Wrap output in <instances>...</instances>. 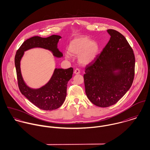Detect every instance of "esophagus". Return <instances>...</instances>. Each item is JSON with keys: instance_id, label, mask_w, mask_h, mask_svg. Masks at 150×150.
Here are the masks:
<instances>
[{"instance_id": "34e87169", "label": "esophagus", "mask_w": 150, "mask_h": 150, "mask_svg": "<svg viewBox=\"0 0 150 150\" xmlns=\"http://www.w3.org/2000/svg\"><path fill=\"white\" fill-rule=\"evenodd\" d=\"M74 73L76 74H79V73H80V69H79L76 68V69L74 70Z\"/></svg>"}]
</instances>
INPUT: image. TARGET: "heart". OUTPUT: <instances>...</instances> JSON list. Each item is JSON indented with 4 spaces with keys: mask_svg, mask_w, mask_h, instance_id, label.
I'll return each mask as SVG.
<instances>
[{
    "mask_svg": "<svg viewBox=\"0 0 150 150\" xmlns=\"http://www.w3.org/2000/svg\"><path fill=\"white\" fill-rule=\"evenodd\" d=\"M99 50V44L91 41L87 37L81 36L73 40L69 45L68 51L71 55H79V61L82 64L92 62L96 58ZM69 58V55H66Z\"/></svg>",
    "mask_w": 150,
    "mask_h": 150,
    "instance_id": "heart-1",
    "label": "heart"
}]
</instances>
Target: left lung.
I'll return each instance as SVG.
<instances>
[{"mask_svg": "<svg viewBox=\"0 0 150 150\" xmlns=\"http://www.w3.org/2000/svg\"><path fill=\"white\" fill-rule=\"evenodd\" d=\"M110 39L93 62L86 66V93L95 105L109 107L115 104L129 89L134 76L135 57L125 38L108 29ZM119 69L117 74L114 73Z\"/></svg>", "mask_w": 150, "mask_h": 150, "instance_id": "8db88e82", "label": "left lung"}]
</instances>
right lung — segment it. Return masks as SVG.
Segmentation results:
<instances>
[{"mask_svg": "<svg viewBox=\"0 0 150 150\" xmlns=\"http://www.w3.org/2000/svg\"><path fill=\"white\" fill-rule=\"evenodd\" d=\"M61 38L60 36L52 35L48 38L33 36L25 40L17 51L15 56L18 86L22 94L36 107L44 110H53L62 106L67 94V84L72 77L73 69H55L49 82L43 87L33 89L24 83L20 70V61L24 51L34 47H41L49 50L57 57L62 54L58 50L57 44Z\"/></svg>", "mask_w": 150, "mask_h": 150, "instance_id": "obj_1", "label": "right lung"}]
</instances>
